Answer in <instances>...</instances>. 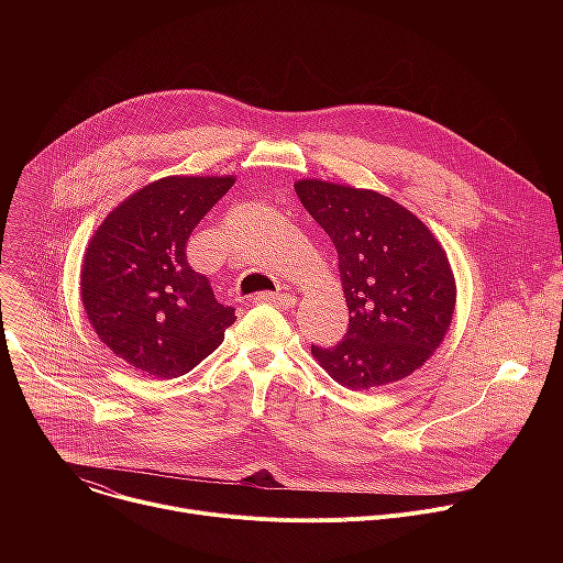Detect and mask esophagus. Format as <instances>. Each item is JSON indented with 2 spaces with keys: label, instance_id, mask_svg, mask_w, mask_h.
Masks as SVG:
<instances>
[{
  "label": "esophagus",
  "instance_id": "34e87169",
  "mask_svg": "<svg viewBox=\"0 0 563 563\" xmlns=\"http://www.w3.org/2000/svg\"><path fill=\"white\" fill-rule=\"evenodd\" d=\"M254 300L256 302H269L278 309H291L296 305V296H291V294H256Z\"/></svg>",
  "mask_w": 563,
  "mask_h": 563
}]
</instances>
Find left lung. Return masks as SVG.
I'll list each match as a JSON object with an SVG mask.
<instances>
[{
	"label": "left lung",
	"instance_id": "1",
	"mask_svg": "<svg viewBox=\"0 0 563 563\" xmlns=\"http://www.w3.org/2000/svg\"><path fill=\"white\" fill-rule=\"evenodd\" d=\"M302 207L339 254L350 330L336 347L311 345L336 383L374 389L410 376L443 343L456 283L439 238L404 205L350 185L305 178Z\"/></svg>",
	"mask_w": 563,
	"mask_h": 563
}]
</instances>
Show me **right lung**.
Returning <instances> with one entry per match:
<instances>
[{
	"mask_svg": "<svg viewBox=\"0 0 563 563\" xmlns=\"http://www.w3.org/2000/svg\"><path fill=\"white\" fill-rule=\"evenodd\" d=\"M235 176H169L122 200L85 252L79 291L98 339L153 378L191 372L235 323L187 263V240Z\"/></svg>",
	"mask_w": 563,
	"mask_h": 563,
	"instance_id": "add662e5",
	"label": "right lung"
}]
</instances>
